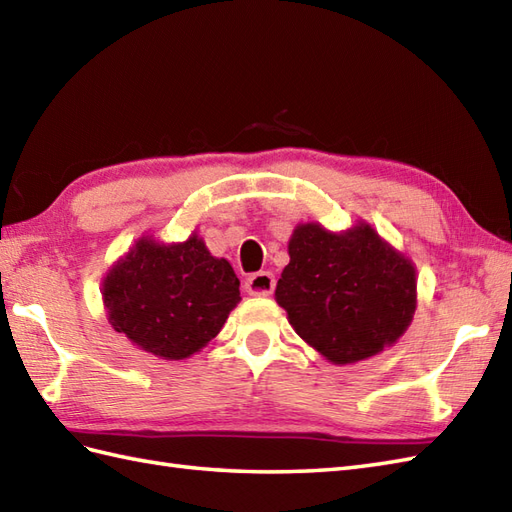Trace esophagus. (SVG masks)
Returning <instances> with one entry per match:
<instances>
[{
  "mask_svg": "<svg viewBox=\"0 0 512 512\" xmlns=\"http://www.w3.org/2000/svg\"><path fill=\"white\" fill-rule=\"evenodd\" d=\"M244 290L251 296H270L274 290V277L270 272H255L246 279Z\"/></svg>",
  "mask_w": 512,
  "mask_h": 512,
  "instance_id": "1",
  "label": "esophagus"
}]
</instances>
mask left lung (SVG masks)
I'll return each mask as SVG.
<instances>
[{
    "mask_svg": "<svg viewBox=\"0 0 512 512\" xmlns=\"http://www.w3.org/2000/svg\"><path fill=\"white\" fill-rule=\"evenodd\" d=\"M274 290L292 329L335 365L393 346L417 307L413 261L359 220L346 231L300 222Z\"/></svg>",
    "mask_w": 512,
    "mask_h": 512,
    "instance_id": "left-lung-1",
    "label": "left lung"
}]
</instances>
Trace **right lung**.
Returning a JSON list of instances; mask_svg holds the SVG:
<instances>
[{
  "label": "right lung",
  "mask_w": 512,
  "mask_h": 512,
  "mask_svg": "<svg viewBox=\"0 0 512 512\" xmlns=\"http://www.w3.org/2000/svg\"><path fill=\"white\" fill-rule=\"evenodd\" d=\"M116 333L144 352L181 361L205 348L240 303V279L199 233L164 244L142 235L101 283Z\"/></svg>",
  "instance_id": "right-lung-1"
}]
</instances>
